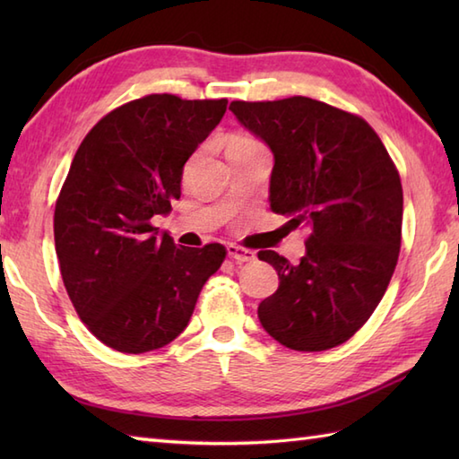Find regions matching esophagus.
I'll return each mask as SVG.
<instances>
[{
	"instance_id": "obj_1",
	"label": "esophagus",
	"mask_w": 459,
	"mask_h": 459,
	"mask_svg": "<svg viewBox=\"0 0 459 459\" xmlns=\"http://www.w3.org/2000/svg\"><path fill=\"white\" fill-rule=\"evenodd\" d=\"M227 252H229V256H230L232 260L238 262V264H242V262H252V260L256 258V252L247 250V248H240V247H237V245H229V247H227Z\"/></svg>"
}]
</instances>
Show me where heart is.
Returning <instances> with one entry per match:
<instances>
[{
	"label": "heart",
	"mask_w": 459,
	"mask_h": 459,
	"mask_svg": "<svg viewBox=\"0 0 459 459\" xmlns=\"http://www.w3.org/2000/svg\"><path fill=\"white\" fill-rule=\"evenodd\" d=\"M260 148H264V145H262L258 140L250 138V135L237 134V135H232L229 143H227V155L229 153H240V152H250V150H260Z\"/></svg>",
	"instance_id": "1"
}]
</instances>
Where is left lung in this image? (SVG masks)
Segmentation results:
<instances>
[{"label":"left lung","mask_w":459,"mask_h":459,"mask_svg":"<svg viewBox=\"0 0 459 459\" xmlns=\"http://www.w3.org/2000/svg\"><path fill=\"white\" fill-rule=\"evenodd\" d=\"M237 120L274 153L270 209L306 227V256L258 258L280 286L258 306L268 335L294 351L345 343L383 299L403 232V185L377 132L355 114L306 96L230 102Z\"/></svg>","instance_id":"1"}]
</instances>
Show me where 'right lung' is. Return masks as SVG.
<instances>
[{
    "mask_svg": "<svg viewBox=\"0 0 459 459\" xmlns=\"http://www.w3.org/2000/svg\"><path fill=\"white\" fill-rule=\"evenodd\" d=\"M227 99L150 94L86 134L55 207V250L76 314L104 345L148 353L187 327L222 245L178 247L152 224L181 197L183 165Z\"/></svg>",
    "mask_w": 459,
    "mask_h": 459,
    "instance_id": "add662e5",
    "label": "right lung"
}]
</instances>
